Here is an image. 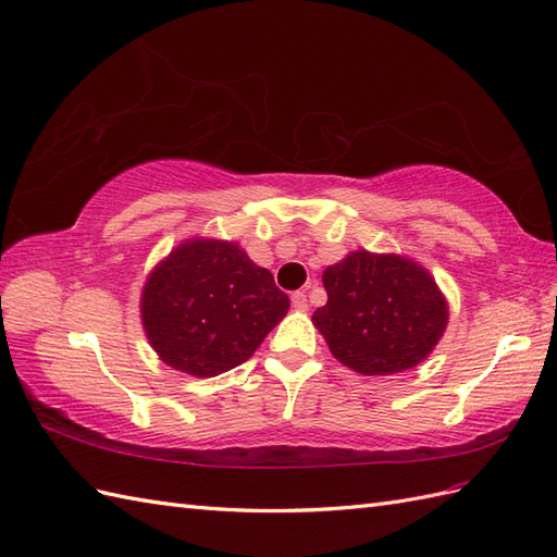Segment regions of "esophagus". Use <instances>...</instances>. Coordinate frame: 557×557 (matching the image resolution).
I'll list each match as a JSON object with an SVG mask.
<instances>
[{"mask_svg": "<svg viewBox=\"0 0 557 557\" xmlns=\"http://www.w3.org/2000/svg\"><path fill=\"white\" fill-rule=\"evenodd\" d=\"M292 306H294L296 310H308L306 292H294V294H292Z\"/></svg>", "mask_w": 557, "mask_h": 557, "instance_id": "34e87169", "label": "esophagus"}]
</instances>
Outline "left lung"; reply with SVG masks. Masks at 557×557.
Returning a JSON list of instances; mask_svg holds the SVG:
<instances>
[{"mask_svg":"<svg viewBox=\"0 0 557 557\" xmlns=\"http://www.w3.org/2000/svg\"><path fill=\"white\" fill-rule=\"evenodd\" d=\"M326 304L312 324L334 358L364 376L400 374L435 350L449 304L435 277L409 256L355 249L324 268Z\"/></svg>","mask_w":557,"mask_h":557,"instance_id":"8db88e82","label":"left lung"}]
</instances>
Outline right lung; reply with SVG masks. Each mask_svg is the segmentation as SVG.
<instances>
[{"instance_id":"obj_1","label":"right lung","mask_w":557,"mask_h":557,"mask_svg":"<svg viewBox=\"0 0 557 557\" xmlns=\"http://www.w3.org/2000/svg\"><path fill=\"white\" fill-rule=\"evenodd\" d=\"M287 310L273 273L233 239H183L140 292L143 332L157 358L197 379L247 362Z\"/></svg>"}]
</instances>
